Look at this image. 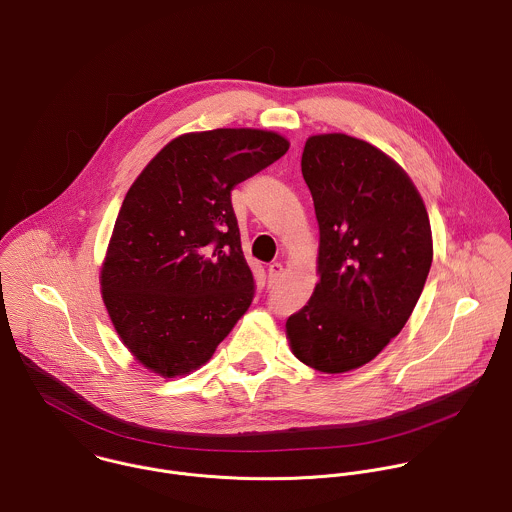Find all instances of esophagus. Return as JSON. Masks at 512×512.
Instances as JSON below:
<instances>
[{
	"instance_id": "1",
	"label": "esophagus",
	"mask_w": 512,
	"mask_h": 512,
	"mask_svg": "<svg viewBox=\"0 0 512 512\" xmlns=\"http://www.w3.org/2000/svg\"><path fill=\"white\" fill-rule=\"evenodd\" d=\"M283 275V265L281 263H271L269 265V283H277Z\"/></svg>"
}]
</instances>
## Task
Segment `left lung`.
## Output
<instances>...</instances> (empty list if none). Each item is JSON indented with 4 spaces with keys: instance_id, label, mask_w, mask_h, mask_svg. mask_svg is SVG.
Instances as JSON below:
<instances>
[{
    "instance_id": "left-lung-1",
    "label": "left lung",
    "mask_w": 512,
    "mask_h": 512,
    "mask_svg": "<svg viewBox=\"0 0 512 512\" xmlns=\"http://www.w3.org/2000/svg\"><path fill=\"white\" fill-rule=\"evenodd\" d=\"M319 223V283L287 319L293 355L321 373L373 361L409 321L433 263L431 223L407 173L345 133L301 157Z\"/></svg>"
}]
</instances>
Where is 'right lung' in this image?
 Segmentation results:
<instances>
[{
    "mask_svg": "<svg viewBox=\"0 0 512 512\" xmlns=\"http://www.w3.org/2000/svg\"><path fill=\"white\" fill-rule=\"evenodd\" d=\"M287 149L285 137L261 129L187 133L129 187L101 291L117 335L147 369L195 371L247 313L255 281L231 191Z\"/></svg>",
    "mask_w": 512,
    "mask_h": 512,
    "instance_id": "right-lung-1",
    "label": "right lung"
}]
</instances>
